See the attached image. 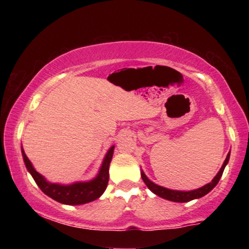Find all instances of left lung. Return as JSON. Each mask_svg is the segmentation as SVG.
Listing matches in <instances>:
<instances>
[{"mask_svg":"<svg viewBox=\"0 0 249 249\" xmlns=\"http://www.w3.org/2000/svg\"><path fill=\"white\" fill-rule=\"evenodd\" d=\"M229 159H230V152L228 153L227 158H226V160H224V162H223L222 166H221L220 171L216 173V176L214 177L212 181L209 182L205 186L200 187V188H197L194 190H187V192H183V190H173V189H169V188H165V187L156 185V183L151 181V180L146 177V175L142 170L141 171V176H142V181L145 182V185L147 186L148 189L151 190L152 193H154L155 195L162 197V198H164V199L171 200V202L186 203V202H190V200H193V199H197V198H200V197L205 196L206 194H209L211 190H212L214 187L217 185V182H219L221 177H222L224 168H226L228 162H229Z\"/></svg>","mask_w":249,"mask_h":249,"instance_id":"1","label":"left lung"}]
</instances>
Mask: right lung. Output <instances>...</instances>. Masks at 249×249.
Wrapping results in <instances>:
<instances>
[{"mask_svg":"<svg viewBox=\"0 0 249 249\" xmlns=\"http://www.w3.org/2000/svg\"><path fill=\"white\" fill-rule=\"evenodd\" d=\"M113 152L114 146H111L105 154L101 168L95 178L89 180V181H77L69 183V185H62V183L51 182L44 178L40 173L37 172L32 162L27 158L21 146L23 162H25L27 170L35 180L37 186L45 195L61 204H66V205H81V204L93 202L103 195L107 187L108 168H110Z\"/></svg>","mask_w":249,"mask_h":249,"instance_id":"add662e5","label":"right lung"}]
</instances>
